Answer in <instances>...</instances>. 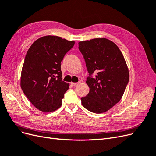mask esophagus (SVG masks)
Instances as JSON below:
<instances>
[{"label":"esophagus","instance_id":"34e87169","mask_svg":"<svg viewBox=\"0 0 156 156\" xmlns=\"http://www.w3.org/2000/svg\"><path fill=\"white\" fill-rule=\"evenodd\" d=\"M80 83H81V82H78V83H71V84H72V85L73 87H75V86H77L78 84H79Z\"/></svg>","mask_w":156,"mask_h":156}]
</instances>
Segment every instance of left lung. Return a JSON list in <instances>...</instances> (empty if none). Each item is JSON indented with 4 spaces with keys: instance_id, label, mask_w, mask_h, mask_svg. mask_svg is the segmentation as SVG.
I'll list each match as a JSON object with an SVG mask.
<instances>
[{
    "instance_id": "1",
    "label": "left lung",
    "mask_w": 156,
    "mask_h": 156,
    "mask_svg": "<svg viewBox=\"0 0 156 156\" xmlns=\"http://www.w3.org/2000/svg\"><path fill=\"white\" fill-rule=\"evenodd\" d=\"M79 49L85 60L90 75L87 84L88 95L81 98L83 106L94 113L109 110L119 103L129 81V73L121 51L106 38H94L79 42Z\"/></svg>"
}]
</instances>
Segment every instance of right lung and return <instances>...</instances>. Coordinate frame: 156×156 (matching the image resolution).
<instances>
[{"label":"right lung","instance_id":"add662e5","mask_svg":"<svg viewBox=\"0 0 156 156\" xmlns=\"http://www.w3.org/2000/svg\"><path fill=\"white\" fill-rule=\"evenodd\" d=\"M74 41L57 36L40 37L28 50L21 75V87L37 109L53 112L62 105L69 83L62 80L60 63Z\"/></svg>","mask_w":156,"mask_h":156}]
</instances>
